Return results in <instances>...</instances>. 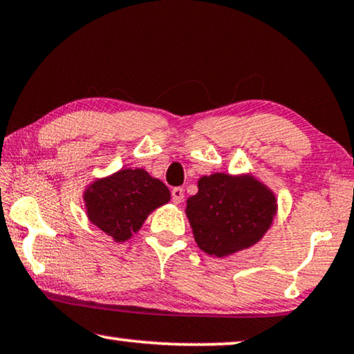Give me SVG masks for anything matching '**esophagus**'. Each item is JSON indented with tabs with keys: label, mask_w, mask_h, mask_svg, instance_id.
Returning a JSON list of instances; mask_svg holds the SVG:
<instances>
[{
	"label": "esophagus",
	"mask_w": 354,
	"mask_h": 354,
	"mask_svg": "<svg viewBox=\"0 0 354 354\" xmlns=\"http://www.w3.org/2000/svg\"><path fill=\"white\" fill-rule=\"evenodd\" d=\"M183 197H184V191L183 187H173L171 189V201L176 203H181L183 202Z\"/></svg>",
	"instance_id": "esophagus-1"
}]
</instances>
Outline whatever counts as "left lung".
<instances>
[{
    "mask_svg": "<svg viewBox=\"0 0 354 354\" xmlns=\"http://www.w3.org/2000/svg\"><path fill=\"white\" fill-rule=\"evenodd\" d=\"M197 186L186 215L197 245L208 255L221 258L252 247L272 225L276 197L253 176L215 173L202 176Z\"/></svg>",
    "mask_w": 354,
    "mask_h": 354,
    "instance_id": "left-lung-1",
    "label": "left lung"
}]
</instances>
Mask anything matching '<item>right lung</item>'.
Returning a JSON list of instances; mask_svg holds the SVG:
<instances>
[{"label":"right lung","mask_w":354,"mask_h":354,"mask_svg":"<svg viewBox=\"0 0 354 354\" xmlns=\"http://www.w3.org/2000/svg\"><path fill=\"white\" fill-rule=\"evenodd\" d=\"M83 198L89 221L115 242H125L141 229L149 213L170 201V191L142 168H125L96 179Z\"/></svg>","instance_id":"add662e5"}]
</instances>
